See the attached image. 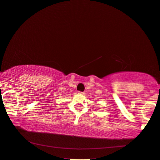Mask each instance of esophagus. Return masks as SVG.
Listing matches in <instances>:
<instances>
[{
    "label": "esophagus",
    "mask_w": 160,
    "mask_h": 160,
    "mask_svg": "<svg viewBox=\"0 0 160 160\" xmlns=\"http://www.w3.org/2000/svg\"><path fill=\"white\" fill-rule=\"evenodd\" d=\"M78 93H79V94H84L83 92H78Z\"/></svg>",
    "instance_id": "esophagus-1"
}]
</instances>
